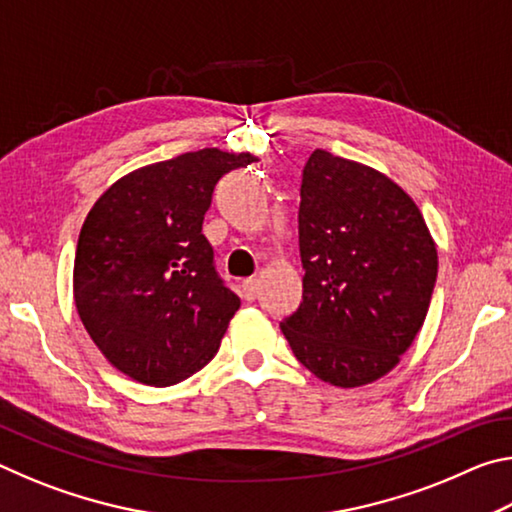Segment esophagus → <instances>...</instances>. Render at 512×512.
Listing matches in <instances>:
<instances>
[{"mask_svg": "<svg viewBox=\"0 0 512 512\" xmlns=\"http://www.w3.org/2000/svg\"><path fill=\"white\" fill-rule=\"evenodd\" d=\"M241 289H244L246 300H255L259 293V280L257 277H248V280H244V284H241Z\"/></svg>", "mask_w": 512, "mask_h": 512, "instance_id": "34e87169", "label": "esophagus"}]
</instances>
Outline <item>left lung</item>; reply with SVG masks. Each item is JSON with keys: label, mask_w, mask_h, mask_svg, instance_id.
Instances as JSON below:
<instances>
[{"label": "left lung", "mask_w": 512, "mask_h": 512, "mask_svg": "<svg viewBox=\"0 0 512 512\" xmlns=\"http://www.w3.org/2000/svg\"><path fill=\"white\" fill-rule=\"evenodd\" d=\"M298 235L302 302L280 323L296 359L336 388L388 375L420 332L438 275L420 207L386 173L316 149Z\"/></svg>", "instance_id": "left-lung-1"}]
</instances>
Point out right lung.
<instances>
[{"label": "right lung", "instance_id": "obj_1", "mask_svg": "<svg viewBox=\"0 0 512 512\" xmlns=\"http://www.w3.org/2000/svg\"><path fill=\"white\" fill-rule=\"evenodd\" d=\"M253 153L201 149L115 180L85 216L74 302L90 339L119 372L173 386L219 352L241 300L214 271L203 235L214 185Z\"/></svg>", "mask_w": 512, "mask_h": 512}]
</instances>
